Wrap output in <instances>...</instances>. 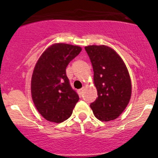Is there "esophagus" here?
I'll list each match as a JSON object with an SVG mask.
<instances>
[{
	"label": "esophagus",
	"instance_id": "obj_1",
	"mask_svg": "<svg viewBox=\"0 0 158 158\" xmlns=\"http://www.w3.org/2000/svg\"><path fill=\"white\" fill-rule=\"evenodd\" d=\"M84 91H85V89H84V88H82V89H79V90H78V93H79L81 96V95L83 94Z\"/></svg>",
	"mask_w": 158,
	"mask_h": 158
}]
</instances>
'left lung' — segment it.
<instances>
[{
  "mask_svg": "<svg viewBox=\"0 0 158 158\" xmlns=\"http://www.w3.org/2000/svg\"><path fill=\"white\" fill-rule=\"evenodd\" d=\"M85 49L93 65L98 95L90 104L93 114L101 121L115 119L126 108L131 96V77L126 65L109 47L93 45Z\"/></svg>",
  "mask_w": 158,
  "mask_h": 158,
  "instance_id": "1",
  "label": "left lung"
}]
</instances>
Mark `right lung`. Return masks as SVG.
I'll return each mask as SVG.
<instances>
[{
	"mask_svg": "<svg viewBox=\"0 0 158 158\" xmlns=\"http://www.w3.org/2000/svg\"><path fill=\"white\" fill-rule=\"evenodd\" d=\"M81 51L78 46L55 43L43 53L35 66L31 83L32 100L38 111L50 122L66 120L79 100L65 69Z\"/></svg>",
	"mask_w": 158,
	"mask_h": 158,
	"instance_id": "right-lung-1",
	"label": "right lung"
}]
</instances>
